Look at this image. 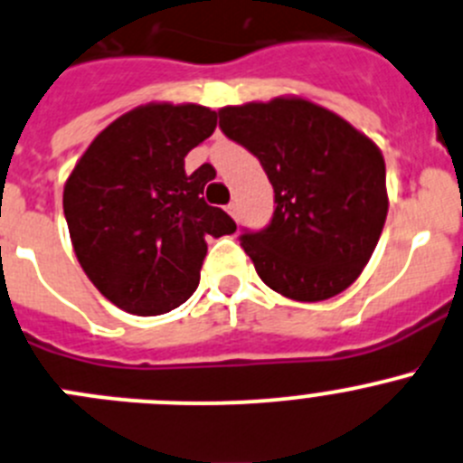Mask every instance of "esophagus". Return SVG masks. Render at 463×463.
<instances>
[{
	"instance_id": "1",
	"label": "esophagus",
	"mask_w": 463,
	"mask_h": 463,
	"mask_svg": "<svg viewBox=\"0 0 463 463\" xmlns=\"http://www.w3.org/2000/svg\"><path fill=\"white\" fill-rule=\"evenodd\" d=\"M226 210H228V214H231L232 219H237V217H240V208H237V203H235V201H232V203H228V205H226Z\"/></svg>"
}]
</instances>
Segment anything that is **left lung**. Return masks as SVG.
<instances>
[{"mask_svg": "<svg viewBox=\"0 0 463 463\" xmlns=\"http://www.w3.org/2000/svg\"><path fill=\"white\" fill-rule=\"evenodd\" d=\"M219 128L260 160L273 185L271 222L240 235L264 285L303 303L351 287L387 219L378 146L305 99L222 108Z\"/></svg>", "mask_w": 463, "mask_h": 463, "instance_id": "left-lung-1", "label": "left lung"}]
</instances>
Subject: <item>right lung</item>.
Returning <instances> with one entry per match:
<instances>
[{
    "label": "right lung",
    "instance_id": "obj_1",
    "mask_svg": "<svg viewBox=\"0 0 463 463\" xmlns=\"http://www.w3.org/2000/svg\"><path fill=\"white\" fill-rule=\"evenodd\" d=\"M217 128L210 108L149 103L103 128L62 192L74 253L110 303L156 317L194 294L205 237L235 232L205 203L213 165L185 174V156Z\"/></svg>",
    "mask_w": 463,
    "mask_h": 463
}]
</instances>
